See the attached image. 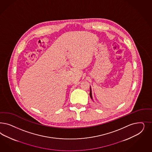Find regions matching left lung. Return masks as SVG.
<instances>
[{
    "instance_id": "left-lung-1",
    "label": "left lung",
    "mask_w": 152,
    "mask_h": 152,
    "mask_svg": "<svg viewBox=\"0 0 152 152\" xmlns=\"http://www.w3.org/2000/svg\"><path fill=\"white\" fill-rule=\"evenodd\" d=\"M89 96L91 97V98L92 99H93V97H92V90H91V88L90 87V93H89Z\"/></svg>"
}]
</instances>
